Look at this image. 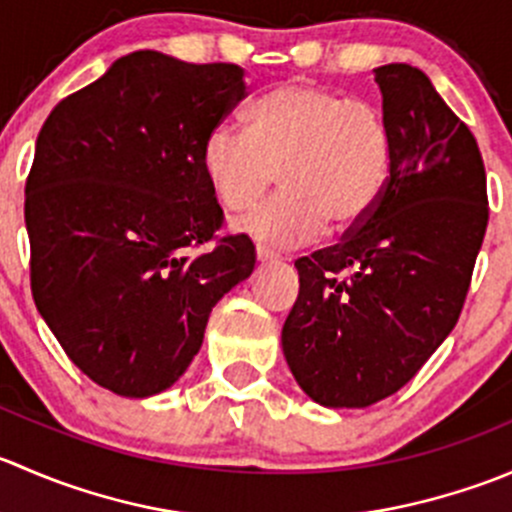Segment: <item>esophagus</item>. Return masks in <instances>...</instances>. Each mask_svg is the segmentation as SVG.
Masks as SVG:
<instances>
[{
	"mask_svg": "<svg viewBox=\"0 0 512 512\" xmlns=\"http://www.w3.org/2000/svg\"><path fill=\"white\" fill-rule=\"evenodd\" d=\"M255 255H257V260H260V262H280V255H277L275 250H270V247H265V245H257Z\"/></svg>",
	"mask_w": 512,
	"mask_h": 512,
	"instance_id": "34e87169",
	"label": "esophagus"
}]
</instances>
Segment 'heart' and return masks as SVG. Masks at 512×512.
<instances>
[{
	"label": "heart",
	"mask_w": 512,
	"mask_h": 512,
	"mask_svg": "<svg viewBox=\"0 0 512 512\" xmlns=\"http://www.w3.org/2000/svg\"><path fill=\"white\" fill-rule=\"evenodd\" d=\"M391 163L389 123L374 103L307 81L257 98L245 133L218 126L203 143V173L230 213L252 208L280 173L282 193L237 223L280 247L359 230L384 198Z\"/></svg>",
	"instance_id": "b5f03b06"
}]
</instances>
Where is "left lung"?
I'll return each instance as SVG.
<instances>
[{"mask_svg":"<svg viewBox=\"0 0 512 512\" xmlns=\"http://www.w3.org/2000/svg\"><path fill=\"white\" fill-rule=\"evenodd\" d=\"M394 163L384 198L342 242L294 260L282 327L297 384L317 404L364 409L396 394L456 327L485 227L471 128L409 64L374 69Z\"/></svg>","mask_w":512,"mask_h":512,"instance_id":"1","label":"left lung"}]
</instances>
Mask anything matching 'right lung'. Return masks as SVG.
I'll list each match as a JSON object with an SVG mask.
<instances>
[{
	"mask_svg": "<svg viewBox=\"0 0 512 512\" xmlns=\"http://www.w3.org/2000/svg\"><path fill=\"white\" fill-rule=\"evenodd\" d=\"M245 96L240 66L133 51L41 126L24 200L34 304L113 394L175 384L218 299L255 267L245 232L220 235L203 173L205 138Z\"/></svg>",
	"mask_w": 512,
	"mask_h": 512,
	"instance_id": "obj_1",
	"label": "right lung"
}]
</instances>
